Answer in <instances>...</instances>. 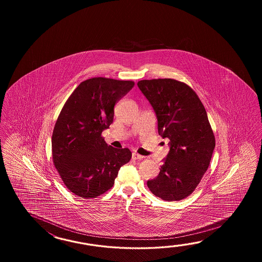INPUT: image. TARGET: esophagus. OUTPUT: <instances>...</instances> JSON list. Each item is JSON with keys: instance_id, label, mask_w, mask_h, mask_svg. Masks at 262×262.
<instances>
[{"instance_id": "obj_1", "label": "esophagus", "mask_w": 262, "mask_h": 262, "mask_svg": "<svg viewBox=\"0 0 262 262\" xmlns=\"http://www.w3.org/2000/svg\"><path fill=\"white\" fill-rule=\"evenodd\" d=\"M132 158H133L134 160H141V159H143V156H140L139 154L133 152V155H132Z\"/></svg>"}]
</instances>
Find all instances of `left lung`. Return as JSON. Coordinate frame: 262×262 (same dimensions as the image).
<instances>
[{"label": "left lung", "instance_id": "1", "mask_svg": "<svg viewBox=\"0 0 262 262\" xmlns=\"http://www.w3.org/2000/svg\"><path fill=\"white\" fill-rule=\"evenodd\" d=\"M138 87L156 113L158 134L169 139L160 172L147 185L163 201H181L200 184L215 147L205 107L188 85L175 79H144Z\"/></svg>", "mask_w": 262, "mask_h": 262}]
</instances>
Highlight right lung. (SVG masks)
<instances>
[{
    "instance_id": "right-lung-1",
    "label": "right lung",
    "mask_w": 262,
    "mask_h": 262,
    "mask_svg": "<svg viewBox=\"0 0 262 262\" xmlns=\"http://www.w3.org/2000/svg\"><path fill=\"white\" fill-rule=\"evenodd\" d=\"M133 81L94 78L69 96L54 126L51 144L55 167L75 195L92 199L111 189L132 154L106 143L101 134L113 122L114 106Z\"/></svg>"
}]
</instances>
